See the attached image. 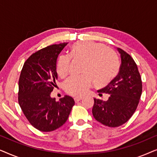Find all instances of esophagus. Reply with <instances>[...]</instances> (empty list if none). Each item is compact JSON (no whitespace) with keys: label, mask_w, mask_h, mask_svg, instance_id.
<instances>
[{"label":"esophagus","mask_w":157,"mask_h":157,"mask_svg":"<svg viewBox=\"0 0 157 157\" xmlns=\"http://www.w3.org/2000/svg\"><path fill=\"white\" fill-rule=\"evenodd\" d=\"M81 99H82V97H75L74 98V101L76 103L80 101Z\"/></svg>","instance_id":"obj_1"}]
</instances>
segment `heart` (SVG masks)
Here are the masks:
<instances>
[{
    "label": "heart",
    "instance_id": "b5f03b06",
    "mask_svg": "<svg viewBox=\"0 0 157 157\" xmlns=\"http://www.w3.org/2000/svg\"><path fill=\"white\" fill-rule=\"evenodd\" d=\"M70 57L81 60L83 63L84 76H73L66 79L63 88L72 96H83L91 86L92 78L98 86H104L117 76L119 62L114 51L104 44L94 41L77 42L70 51ZM66 55L60 56L57 61L56 71L61 78L68 74L71 59Z\"/></svg>",
    "mask_w": 157,
    "mask_h": 157
}]
</instances>
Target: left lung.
I'll use <instances>...</instances> for the list:
<instances>
[{
  "instance_id": "8db88e82",
  "label": "left lung",
  "mask_w": 157,
  "mask_h": 157,
  "mask_svg": "<svg viewBox=\"0 0 157 157\" xmlns=\"http://www.w3.org/2000/svg\"><path fill=\"white\" fill-rule=\"evenodd\" d=\"M121 63L117 76L104 89L98 90L110 94L106 101L94 98L92 113L96 121L109 127L125 124L136 111L142 92V82L134 59L126 51L117 48Z\"/></svg>"
}]
</instances>
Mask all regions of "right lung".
<instances>
[{"instance_id":"1","label":"right lung","mask_w":157,"mask_h":157,"mask_svg":"<svg viewBox=\"0 0 157 157\" xmlns=\"http://www.w3.org/2000/svg\"><path fill=\"white\" fill-rule=\"evenodd\" d=\"M67 44L51 45L36 51L25 61L21 70L19 105L30 124L40 132H52L63 125L75 104L69 96L59 101L51 97L58 78L57 58Z\"/></svg>"}]
</instances>
